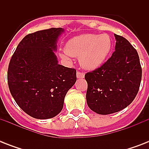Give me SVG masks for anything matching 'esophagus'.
I'll return each instance as SVG.
<instances>
[{
	"label": "esophagus",
	"instance_id": "esophagus-1",
	"mask_svg": "<svg viewBox=\"0 0 149 149\" xmlns=\"http://www.w3.org/2000/svg\"><path fill=\"white\" fill-rule=\"evenodd\" d=\"M77 77L78 79H82V78H84V72H77Z\"/></svg>",
	"mask_w": 149,
	"mask_h": 149
}]
</instances>
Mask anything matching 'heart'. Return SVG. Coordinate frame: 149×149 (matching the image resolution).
Masks as SVG:
<instances>
[{
  "instance_id": "heart-1",
  "label": "heart",
  "mask_w": 149,
  "mask_h": 149,
  "mask_svg": "<svg viewBox=\"0 0 149 149\" xmlns=\"http://www.w3.org/2000/svg\"><path fill=\"white\" fill-rule=\"evenodd\" d=\"M111 49L112 42L108 35L85 34L68 41L65 50L59 56L64 59H69L70 56H79V63L83 67L95 70L105 62Z\"/></svg>"
}]
</instances>
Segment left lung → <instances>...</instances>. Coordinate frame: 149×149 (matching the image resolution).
Listing matches in <instances>:
<instances>
[{"instance_id":"8db88e82","label":"left lung","mask_w":149,"mask_h":149,"mask_svg":"<svg viewBox=\"0 0 149 149\" xmlns=\"http://www.w3.org/2000/svg\"><path fill=\"white\" fill-rule=\"evenodd\" d=\"M115 51L100 67L85 75L86 103L99 114L116 113L136 97L141 79L139 54L128 41L114 34Z\"/></svg>"}]
</instances>
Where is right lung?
Returning a JSON list of instances; mask_svg holds the SVG:
<instances>
[{
    "label": "right lung",
    "instance_id": "1",
    "mask_svg": "<svg viewBox=\"0 0 149 149\" xmlns=\"http://www.w3.org/2000/svg\"><path fill=\"white\" fill-rule=\"evenodd\" d=\"M62 28L29 34L10 58L8 83L17 104L36 119H49L63 110L64 98L77 81V71L58 63L55 52Z\"/></svg>",
    "mask_w": 149,
    "mask_h": 149
}]
</instances>
